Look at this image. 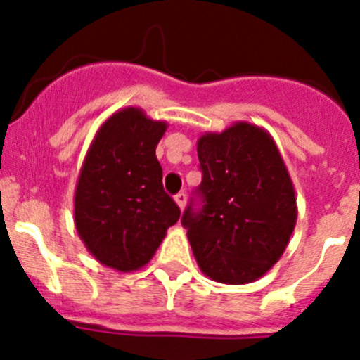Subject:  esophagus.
<instances>
[{
	"label": "esophagus",
	"mask_w": 360,
	"mask_h": 360,
	"mask_svg": "<svg viewBox=\"0 0 360 360\" xmlns=\"http://www.w3.org/2000/svg\"><path fill=\"white\" fill-rule=\"evenodd\" d=\"M174 202L178 203V207H180V209L186 207V202H187V195H186V193H184V191H182V193H178V195H174Z\"/></svg>",
	"instance_id": "34e87169"
}]
</instances>
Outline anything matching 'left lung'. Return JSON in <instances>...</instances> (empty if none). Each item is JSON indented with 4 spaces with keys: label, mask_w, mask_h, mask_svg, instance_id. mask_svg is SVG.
Returning a JSON list of instances; mask_svg holds the SVG:
<instances>
[{
    "label": "left lung",
    "mask_w": 360,
    "mask_h": 360,
    "mask_svg": "<svg viewBox=\"0 0 360 360\" xmlns=\"http://www.w3.org/2000/svg\"><path fill=\"white\" fill-rule=\"evenodd\" d=\"M202 184L182 225L203 274L227 285L262 278L287 249L297 209L274 141L238 122L198 141Z\"/></svg>",
    "instance_id": "8db88e82"
}]
</instances>
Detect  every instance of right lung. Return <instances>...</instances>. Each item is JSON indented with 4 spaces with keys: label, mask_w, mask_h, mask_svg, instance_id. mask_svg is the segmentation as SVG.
<instances>
[{
    "label": "right lung",
    "mask_w": 360,
    "mask_h": 360,
    "mask_svg": "<svg viewBox=\"0 0 360 360\" xmlns=\"http://www.w3.org/2000/svg\"><path fill=\"white\" fill-rule=\"evenodd\" d=\"M164 133V122L126 108L103 124L82 164L75 227L97 262L120 272L144 266L180 218L155 155Z\"/></svg>",
    "instance_id": "obj_1"
}]
</instances>
